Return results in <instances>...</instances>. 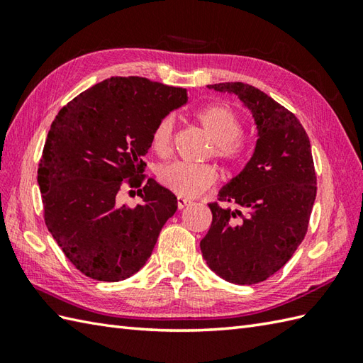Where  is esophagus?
Instances as JSON below:
<instances>
[{
	"mask_svg": "<svg viewBox=\"0 0 363 363\" xmlns=\"http://www.w3.org/2000/svg\"><path fill=\"white\" fill-rule=\"evenodd\" d=\"M176 201H177V209H184V207H187L191 203L190 199L184 198V196H177Z\"/></svg>",
	"mask_w": 363,
	"mask_h": 363,
	"instance_id": "34e87169",
	"label": "esophagus"
}]
</instances>
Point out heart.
Here are the masks:
<instances>
[{"instance_id": "obj_1", "label": "heart", "mask_w": 363, "mask_h": 363, "mask_svg": "<svg viewBox=\"0 0 363 363\" xmlns=\"http://www.w3.org/2000/svg\"><path fill=\"white\" fill-rule=\"evenodd\" d=\"M196 121L213 142V154L228 164H235L242 159L245 145L240 140L242 120L226 104L206 106L196 112ZM174 120L162 118L151 134V146L159 156H167L172 148ZM164 187L179 196H196L209 189L217 179V169L207 164H186L172 162L162 165L157 172Z\"/></svg>"}]
</instances>
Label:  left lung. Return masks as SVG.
Segmentation results:
<instances>
[{"label": "left lung", "mask_w": 363, "mask_h": 363, "mask_svg": "<svg viewBox=\"0 0 363 363\" xmlns=\"http://www.w3.org/2000/svg\"><path fill=\"white\" fill-rule=\"evenodd\" d=\"M207 89L240 99L252 113L257 142L248 164L218 191L220 201L237 209L211 203L212 225L199 246L215 274L257 284L287 264L306 237L317 196L311 140L295 115L250 84Z\"/></svg>", "instance_id": "8db88e82"}]
</instances>
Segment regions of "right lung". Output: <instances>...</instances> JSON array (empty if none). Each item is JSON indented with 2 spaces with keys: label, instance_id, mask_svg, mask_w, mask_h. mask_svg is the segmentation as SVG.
<instances>
[{
  "label": "right lung",
  "instance_id": "add662e5",
  "mask_svg": "<svg viewBox=\"0 0 363 363\" xmlns=\"http://www.w3.org/2000/svg\"><path fill=\"white\" fill-rule=\"evenodd\" d=\"M187 101L186 89L128 76L95 84L56 115L37 181L46 228L82 274L118 282L150 259L177 201L145 179L142 157L157 123ZM126 179L143 187L135 206L118 203Z\"/></svg>",
  "mask_w": 363,
  "mask_h": 363
}]
</instances>
